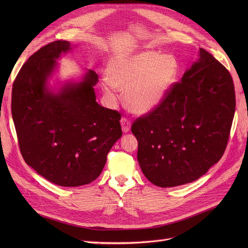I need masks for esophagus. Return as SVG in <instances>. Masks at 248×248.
I'll list each match as a JSON object with an SVG mask.
<instances>
[{"instance_id": "1", "label": "esophagus", "mask_w": 248, "mask_h": 248, "mask_svg": "<svg viewBox=\"0 0 248 248\" xmlns=\"http://www.w3.org/2000/svg\"><path fill=\"white\" fill-rule=\"evenodd\" d=\"M121 124H122V129H123L124 133H127L129 129H131V125H132L131 121H129L127 117H125V116L122 117Z\"/></svg>"}]
</instances>
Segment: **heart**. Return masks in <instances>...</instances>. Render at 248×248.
Here are the masks:
<instances>
[{
  "label": "heart",
  "mask_w": 248,
  "mask_h": 248,
  "mask_svg": "<svg viewBox=\"0 0 248 248\" xmlns=\"http://www.w3.org/2000/svg\"><path fill=\"white\" fill-rule=\"evenodd\" d=\"M177 74L178 62L174 56L144 51L112 59L107 70L108 82H104L102 88L111 97L114 87L124 91L127 108L137 113H146L165 99Z\"/></svg>",
  "instance_id": "b5f03b06"
}]
</instances>
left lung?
Here are the masks:
<instances>
[{
  "label": "left lung",
  "instance_id": "obj_1",
  "mask_svg": "<svg viewBox=\"0 0 248 248\" xmlns=\"http://www.w3.org/2000/svg\"><path fill=\"white\" fill-rule=\"evenodd\" d=\"M234 112L229 71L201 48L199 60L165 99L132 124L146 178L162 188L200 178L223 155Z\"/></svg>",
  "mask_w": 248,
  "mask_h": 248
}]
</instances>
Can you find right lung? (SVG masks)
Here are the masks:
<instances>
[{
    "label": "right lung",
    "instance_id": "right-lung-1",
    "mask_svg": "<svg viewBox=\"0 0 248 248\" xmlns=\"http://www.w3.org/2000/svg\"><path fill=\"white\" fill-rule=\"evenodd\" d=\"M68 41L51 42L29 57L12 89V116L22 157L48 181L63 187L91 183L101 173L107 155L122 135L121 113L96 102L97 74L49 93L47 78Z\"/></svg>",
    "mask_w": 248,
    "mask_h": 248
}]
</instances>
